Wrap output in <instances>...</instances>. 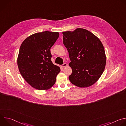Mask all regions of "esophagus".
<instances>
[{
  "mask_svg": "<svg viewBox=\"0 0 126 126\" xmlns=\"http://www.w3.org/2000/svg\"><path fill=\"white\" fill-rule=\"evenodd\" d=\"M67 66V63H64L63 64H62V65H61V67H66Z\"/></svg>",
  "mask_w": 126,
  "mask_h": 126,
  "instance_id": "obj_1",
  "label": "esophagus"
}]
</instances>
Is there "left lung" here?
<instances>
[{
    "instance_id": "left-lung-1",
    "label": "left lung",
    "mask_w": 126,
    "mask_h": 126,
    "mask_svg": "<svg viewBox=\"0 0 126 126\" xmlns=\"http://www.w3.org/2000/svg\"><path fill=\"white\" fill-rule=\"evenodd\" d=\"M62 34L63 44L71 61L69 65L72 69L69 80L81 88L93 85L102 75L106 66L102 42L92 33L83 28Z\"/></svg>"
}]
</instances>
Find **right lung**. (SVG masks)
Segmentation results:
<instances>
[{
  "mask_svg": "<svg viewBox=\"0 0 126 126\" xmlns=\"http://www.w3.org/2000/svg\"><path fill=\"white\" fill-rule=\"evenodd\" d=\"M59 35L58 32L47 31L36 33L26 38L20 46L18 67L24 80L34 88L47 90L56 82L60 68L53 64L50 49Z\"/></svg>",
  "mask_w": 126,
  "mask_h": 126,
  "instance_id": "obj_1",
  "label": "right lung"
}]
</instances>
